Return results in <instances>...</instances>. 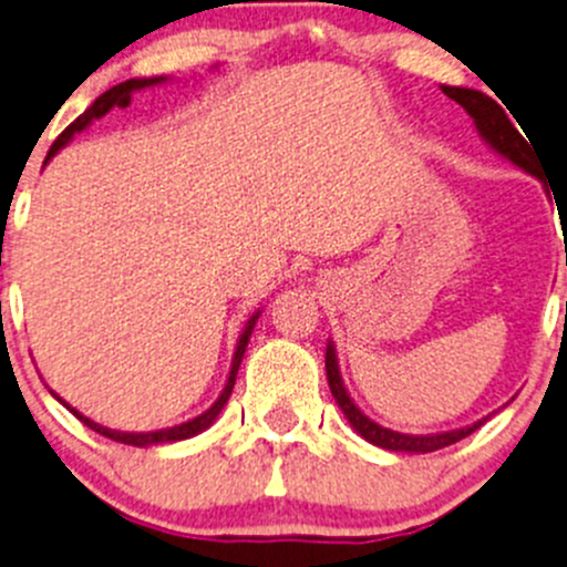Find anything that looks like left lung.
<instances>
[{
    "instance_id": "1",
    "label": "left lung",
    "mask_w": 567,
    "mask_h": 567,
    "mask_svg": "<svg viewBox=\"0 0 567 567\" xmlns=\"http://www.w3.org/2000/svg\"><path fill=\"white\" fill-rule=\"evenodd\" d=\"M442 93L447 99H453L455 104H461L466 109L468 117L474 120V128L477 134L494 147L499 156H505L507 162H513L516 167H522L524 173L529 175H540L537 173V164H535V153L529 151V145L524 142V136L518 134L516 125L511 123V117L505 114V109L496 104L491 95L480 93V90H468V87H447L444 84ZM326 379H329V390L334 394L337 405L342 409L346 420L351 422L353 431L364 439V442L375 444L381 450H392V453H436V450L450 447V444L461 442L466 439L468 433L477 431L488 416L477 420L474 425L458 427V431H444V433H427V436H414V433H398L390 431V427L379 425V422L370 420L362 409L351 400L348 394L346 384H342V375H340V364H337V353H334V342L326 346Z\"/></svg>"
}]
</instances>
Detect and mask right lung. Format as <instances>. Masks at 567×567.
I'll return each instance as SVG.
<instances>
[{
    "mask_svg": "<svg viewBox=\"0 0 567 567\" xmlns=\"http://www.w3.org/2000/svg\"><path fill=\"white\" fill-rule=\"evenodd\" d=\"M162 82H167V76H156V79H128V82H123V84H117V87L106 90V93L101 95V99H95V104L90 106L87 112H84V114H79V117L73 120V123L68 125V128L62 131L60 136H56V140H54V145H51L49 156H45V162H43V164H49L51 158L56 156V151H60V147H65L68 142H71L73 136L79 134V131H84V128H87V125L93 123V120L104 117V114L109 112V109H114V106H128V104H131V93H136V90L153 87V84H162ZM257 318H260V310H257L255 316H251V318L247 320V326H244L241 337H238L236 353H233L230 375H227V384H225V390H221L219 398H216V403L210 405L208 411H203V414H199V416H194V420H188V422H181V425H173V427H162V431H151V433H125V431H112V427H104V425H99V422H93V420H90V416H84L82 411L71 409V405H68L65 400H62V398H56L54 392H51V394H54V398L60 400V403L65 405V409H71L73 414H76L79 420L84 422V425H87V427H93V431H95V433H101V436L112 439V442H120V444H131V447H151V444H169V442H183V439H192V436H197V433H203L205 427H210V425H214V420H216V416H219V411L225 409V403H227V400H230V394H233V386H236V375H238V368H241L244 351H247V346H249V337H251V329H255Z\"/></svg>",
    "mask_w": 567,
    "mask_h": 567,
    "instance_id": "add662e5",
    "label": "right lung"
}]
</instances>
